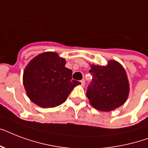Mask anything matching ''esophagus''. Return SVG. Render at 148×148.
<instances>
[{
	"mask_svg": "<svg viewBox=\"0 0 148 148\" xmlns=\"http://www.w3.org/2000/svg\"><path fill=\"white\" fill-rule=\"evenodd\" d=\"M81 85L84 86V84H85V81H84V80H81Z\"/></svg>",
	"mask_w": 148,
	"mask_h": 148,
	"instance_id": "1",
	"label": "esophagus"
}]
</instances>
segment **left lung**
<instances>
[{
	"label": "left lung",
	"instance_id": "obj_1",
	"mask_svg": "<svg viewBox=\"0 0 148 148\" xmlns=\"http://www.w3.org/2000/svg\"><path fill=\"white\" fill-rule=\"evenodd\" d=\"M93 80L87 97L93 108L101 111H111L123 105L128 97L130 84L126 71L117 60L107 65L90 64Z\"/></svg>",
	"mask_w": 148,
	"mask_h": 148
}]
</instances>
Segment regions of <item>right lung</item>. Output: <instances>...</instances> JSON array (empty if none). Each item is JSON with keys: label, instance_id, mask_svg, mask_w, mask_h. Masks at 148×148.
<instances>
[{"label": "right lung", "instance_id": "1", "mask_svg": "<svg viewBox=\"0 0 148 148\" xmlns=\"http://www.w3.org/2000/svg\"><path fill=\"white\" fill-rule=\"evenodd\" d=\"M66 60L55 52H44L27 64L23 74L27 95L40 108H55L67 100L80 82L72 80Z\"/></svg>", "mask_w": 148, "mask_h": 148}]
</instances>
